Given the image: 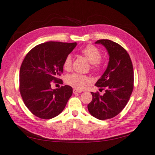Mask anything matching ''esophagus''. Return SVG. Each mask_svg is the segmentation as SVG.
Wrapping results in <instances>:
<instances>
[{
  "instance_id": "esophagus-1",
  "label": "esophagus",
  "mask_w": 155,
  "mask_h": 155,
  "mask_svg": "<svg viewBox=\"0 0 155 155\" xmlns=\"http://www.w3.org/2000/svg\"><path fill=\"white\" fill-rule=\"evenodd\" d=\"M82 91L81 90H76V89H74L73 90V92L74 94H77V93H81Z\"/></svg>"
}]
</instances>
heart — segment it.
<instances>
[{"label": "heart", "mask_w": 155, "mask_h": 155, "mask_svg": "<svg viewBox=\"0 0 155 155\" xmlns=\"http://www.w3.org/2000/svg\"><path fill=\"white\" fill-rule=\"evenodd\" d=\"M83 54L91 63V69L95 72H100L103 68V64L101 59L102 53L97 47L94 45H87L81 51ZM72 66V56L68 55L63 62V68L66 71L71 70ZM66 83L69 86L78 90H82L86 86V84L90 81V79L86 75L72 74L65 78Z\"/></svg>", "instance_id": "b5f03b06"}]
</instances>
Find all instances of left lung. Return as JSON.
I'll return each instance as SVG.
<instances>
[{"label":"left lung","mask_w":155,"mask_h":155,"mask_svg":"<svg viewBox=\"0 0 155 155\" xmlns=\"http://www.w3.org/2000/svg\"><path fill=\"white\" fill-rule=\"evenodd\" d=\"M96 43L106 47L110 61L96 84L105 92L103 95L98 91L91 92L92 100L87 108L94 117L104 120L115 117L126 106L134 88V71L130 55L124 47L108 39L97 40Z\"/></svg>","instance_id":"obj_1"}]
</instances>
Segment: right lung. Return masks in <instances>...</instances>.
<instances>
[{"label": "right lung", "mask_w": 155, "mask_h": 155, "mask_svg": "<svg viewBox=\"0 0 155 155\" xmlns=\"http://www.w3.org/2000/svg\"><path fill=\"white\" fill-rule=\"evenodd\" d=\"M76 43L49 41L34 47L25 57L20 68L19 91L25 106L37 117L51 119L59 115L73 93L64 86L51 89L53 83L62 84L59 76L63 62Z\"/></svg>", "instance_id": "right-lung-1"}]
</instances>
